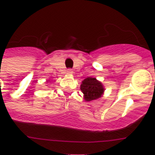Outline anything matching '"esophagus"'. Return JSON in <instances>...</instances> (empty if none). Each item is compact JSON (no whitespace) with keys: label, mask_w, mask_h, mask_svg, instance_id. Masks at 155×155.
<instances>
[{"label":"esophagus","mask_w":155,"mask_h":155,"mask_svg":"<svg viewBox=\"0 0 155 155\" xmlns=\"http://www.w3.org/2000/svg\"><path fill=\"white\" fill-rule=\"evenodd\" d=\"M67 73L69 74V75H71V74H72L73 73V71L71 70V69H68V70H67Z\"/></svg>","instance_id":"1"}]
</instances>
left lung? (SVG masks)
Here are the masks:
<instances>
[{
	"label": "left lung",
	"mask_w": 155,
	"mask_h": 155,
	"mask_svg": "<svg viewBox=\"0 0 155 155\" xmlns=\"http://www.w3.org/2000/svg\"><path fill=\"white\" fill-rule=\"evenodd\" d=\"M80 89L84 94V99L87 101L100 98L104 90L101 83L92 77H87L84 80L80 85Z\"/></svg>",
	"instance_id": "1"
}]
</instances>
